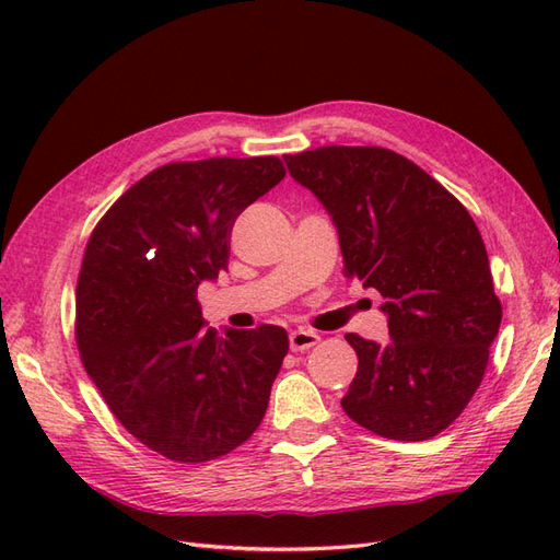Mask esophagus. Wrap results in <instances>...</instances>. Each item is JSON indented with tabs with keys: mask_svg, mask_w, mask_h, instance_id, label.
Returning a JSON list of instances; mask_svg holds the SVG:
<instances>
[{
	"mask_svg": "<svg viewBox=\"0 0 560 560\" xmlns=\"http://www.w3.org/2000/svg\"><path fill=\"white\" fill-rule=\"evenodd\" d=\"M317 343H319V336H317L315 331H311V329H294V331L290 334V348H292L294 352L308 350V348H313V346H317Z\"/></svg>",
	"mask_w": 560,
	"mask_h": 560,
	"instance_id": "1",
	"label": "esophagus"
}]
</instances>
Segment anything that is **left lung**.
I'll use <instances>...</instances> for the list:
<instances>
[{
    "mask_svg": "<svg viewBox=\"0 0 560 560\" xmlns=\"http://www.w3.org/2000/svg\"><path fill=\"white\" fill-rule=\"evenodd\" d=\"M284 163L329 212L343 276L385 299L387 343L346 334L360 364L343 411L397 442L436 436L477 393L502 322L477 224L434 177L383 147L331 144Z\"/></svg>",
    "mask_w": 560,
    "mask_h": 560,
    "instance_id": "8db88e82",
    "label": "left lung"
}]
</instances>
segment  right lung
I'll return each mask as SVG.
<instances>
[{
    "mask_svg": "<svg viewBox=\"0 0 560 560\" xmlns=\"http://www.w3.org/2000/svg\"><path fill=\"white\" fill-rule=\"evenodd\" d=\"M284 177L278 156L167 163L118 198L83 252L81 362L116 420L175 463H206L259 428L290 338L206 327L198 284L229 266L238 214Z\"/></svg>",
    "mask_w": 560,
    "mask_h": 560,
    "instance_id": "obj_1",
    "label": "right lung"
}]
</instances>
